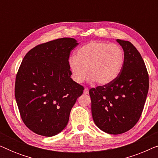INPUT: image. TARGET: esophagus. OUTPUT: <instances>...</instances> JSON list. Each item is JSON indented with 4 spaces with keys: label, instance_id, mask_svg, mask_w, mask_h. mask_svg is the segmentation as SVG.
<instances>
[{
    "label": "esophagus",
    "instance_id": "obj_1",
    "mask_svg": "<svg viewBox=\"0 0 158 158\" xmlns=\"http://www.w3.org/2000/svg\"><path fill=\"white\" fill-rule=\"evenodd\" d=\"M84 94H88V93H89V90H88V88H85V89H84Z\"/></svg>",
    "mask_w": 158,
    "mask_h": 158
}]
</instances>
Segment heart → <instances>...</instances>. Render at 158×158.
Listing matches in <instances>:
<instances>
[{
	"label": "heart",
	"instance_id": "1",
	"mask_svg": "<svg viewBox=\"0 0 158 158\" xmlns=\"http://www.w3.org/2000/svg\"><path fill=\"white\" fill-rule=\"evenodd\" d=\"M124 52L119 45L104 42H88L68 60L69 68L76 83H81L88 74L89 81L100 85L113 82L122 70Z\"/></svg>",
	"mask_w": 158,
	"mask_h": 158
}]
</instances>
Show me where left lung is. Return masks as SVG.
I'll return each instance as SVG.
<instances>
[{"label":"left lung","mask_w":158,"mask_h":158,"mask_svg":"<svg viewBox=\"0 0 158 158\" xmlns=\"http://www.w3.org/2000/svg\"><path fill=\"white\" fill-rule=\"evenodd\" d=\"M124 52L120 74L111 83L91 88V112L95 124L111 135L131 129L139 121L149 89L145 64L129 41L116 40Z\"/></svg>","instance_id":"obj_1"}]
</instances>
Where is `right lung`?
<instances>
[{"mask_svg":"<svg viewBox=\"0 0 158 158\" xmlns=\"http://www.w3.org/2000/svg\"><path fill=\"white\" fill-rule=\"evenodd\" d=\"M78 43L61 38L28 52L16 74L15 97L21 119L37 135L52 137L65 128L84 88L73 81L70 52Z\"/></svg>","mask_w":158,"mask_h":158,"instance_id":"1","label":"right lung"}]
</instances>
